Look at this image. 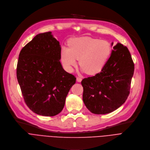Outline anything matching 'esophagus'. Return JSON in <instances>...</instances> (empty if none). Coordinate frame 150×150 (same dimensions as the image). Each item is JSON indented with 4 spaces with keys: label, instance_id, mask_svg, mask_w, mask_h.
Segmentation results:
<instances>
[{
    "label": "esophagus",
    "instance_id": "1",
    "mask_svg": "<svg viewBox=\"0 0 150 150\" xmlns=\"http://www.w3.org/2000/svg\"><path fill=\"white\" fill-rule=\"evenodd\" d=\"M82 79L81 77H77V78H76V81H77V82H81V81H82Z\"/></svg>",
    "mask_w": 150,
    "mask_h": 150
}]
</instances>
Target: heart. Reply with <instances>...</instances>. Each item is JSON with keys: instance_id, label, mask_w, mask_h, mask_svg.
<instances>
[{"instance_id": "obj_1", "label": "heart", "mask_w": 150, "mask_h": 150, "mask_svg": "<svg viewBox=\"0 0 150 150\" xmlns=\"http://www.w3.org/2000/svg\"><path fill=\"white\" fill-rule=\"evenodd\" d=\"M69 47H62L60 57L63 66L72 71L79 59V65L90 75L98 73L108 62L111 46L109 42L90 37H83L71 40Z\"/></svg>"}]
</instances>
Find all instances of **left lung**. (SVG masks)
<instances>
[{"instance_id":"obj_1","label":"left lung","mask_w":150,"mask_h":150,"mask_svg":"<svg viewBox=\"0 0 150 150\" xmlns=\"http://www.w3.org/2000/svg\"><path fill=\"white\" fill-rule=\"evenodd\" d=\"M113 48L100 72L81 82L83 103L93 113L106 114L115 110L129 95L134 63L126 46L118 42Z\"/></svg>"}]
</instances>
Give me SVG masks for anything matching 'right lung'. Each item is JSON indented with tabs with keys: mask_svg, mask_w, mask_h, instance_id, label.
Returning a JSON list of instances; mask_svg holds the SVG:
<instances>
[{
	"mask_svg": "<svg viewBox=\"0 0 150 150\" xmlns=\"http://www.w3.org/2000/svg\"><path fill=\"white\" fill-rule=\"evenodd\" d=\"M61 47L51 32L37 35L19 53L16 76L28 108L52 117L63 109L76 78L63 69Z\"/></svg>",
	"mask_w": 150,
	"mask_h": 150,
	"instance_id": "add662e5",
	"label": "right lung"
}]
</instances>
